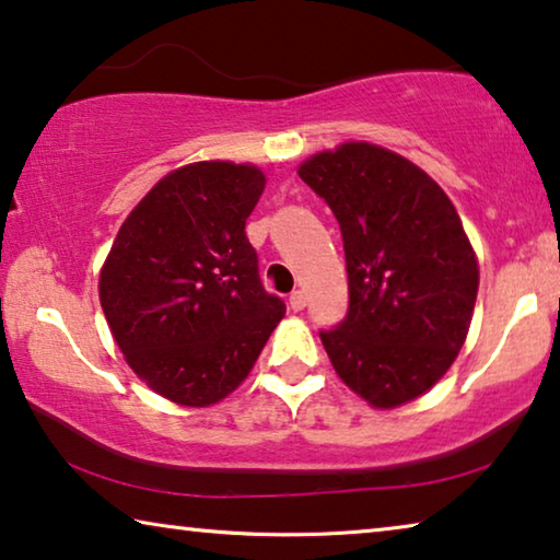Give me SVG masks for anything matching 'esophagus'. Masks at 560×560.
I'll return each instance as SVG.
<instances>
[{
    "label": "esophagus",
    "instance_id": "34e87169",
    "mask_svg": "<svg viewBox=\"0 0 560 560\" xmlns=\"http://www.w3.org/2000/svg\"><path fill=\"white\" fill-rule=\"evenodd\" d=\"M289 306L294 308V312H302V308L306 306V296H304V291H294V294L289 296Z\"/></svg>",
    "mask_w": 560,
    "mask_h": 560
}]
</instances>
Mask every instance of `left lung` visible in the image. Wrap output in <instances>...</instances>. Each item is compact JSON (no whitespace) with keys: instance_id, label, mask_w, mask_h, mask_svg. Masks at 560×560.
I'll return each instance as SVG.
<instances>
[{"instance_id":"obj_1","label":"left lung","mask_w":560,"mask_h":560,"mask_svg":"<svg viewBox=\"0 0 560 560\" xmlns=\"http://www.w3.org/2000/svg\"><path fill=\"white\" fill-rule=\"evenodd\" d=\"M345 238L349 312L322 331L334 372L374 410L445 377L478 299L480 269L453 200L412 161L347 140L299 165Z\"/></svg>"}]
</instances>
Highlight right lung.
I'll return each instance as SVG.
<instances>
[{
	"label": "right lung",
	"instance_id": "1",
	"mask_svg": "<svg viewBox=\"0 0 560 560\" xmlns=\"http://www.w3.org/2000/svg\"><path fill=\"white\" fill-rule=\"evenodd\" d=\"M266 188L254 163L171 171L132 208L100 269V306L138 380L211 407L248 377L287 314L258 279L246 219Z\"/></svg>",
	"mask_w": 560,
	"mask_h": 560
}]
</instances>
